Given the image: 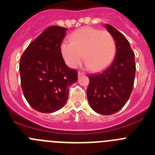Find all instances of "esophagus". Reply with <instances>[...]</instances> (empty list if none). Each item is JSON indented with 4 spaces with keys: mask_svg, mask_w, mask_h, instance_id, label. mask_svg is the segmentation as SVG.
<instances>
[{
    "mask_svg": "<svg viewBox=\"0 0 155 155\" xmlns=\"http://www.w3.org/2000/svg\"><path fill=\"white\" fill-rule=\"evenodd\" d=\"M82 75H84V73H82V72H80V71H79L78 73V77L82 76Z\"/></svg>",
    "mask_w": 155,
    "mask_h": 155,
    "instance_id": "34e87169",
    "label": "esophagus"
}]
</instances>
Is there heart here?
<instances>
[{
    "mask_svg": "<svg viewBox=\"0 0 155 155\" xmlns=\"http://www.w3.org/2000/svg\"><path fill=\"white\" fill-rule=\"evenodd\" d=\"M69 40L61 43V52L71 68H76L81 64L84 53L86 68L101 71L112 62L116 53L114 38L105 30L81 27L70 35Z\"/></svg>",
    "mask_w": 155,
    "mask_h": 155,
    "instance_id": "b5f03b06",
    "label": "heart"
}]
</instances>
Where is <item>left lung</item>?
<instances>
[{
	"mask_svg": "<svg viewBox=\"0 0 155 155\" xmlns=\"http://www.w3.org/2000/svg\"><path fill=\"white\" fill-rule=\"evenodd\" d=\"M105 26L116 42V56L105 71L88 77L87 97L91 109L105 116L120 111L128 101L134 87L136 64L126 37L110 25Z\"/></svg>",
	"mask_w": 155,
	"mask_h": 155,
	"instance_id": "left-lung-1",
	"label": "left lung"
}]
</instances>
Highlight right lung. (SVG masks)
<instances>
[{"label":"right lung","instance_id":"add662e5","mask_svg":"<svg viewBox=\"0 0 155 155\" xmlns=\"http://www.w3.org/2000/svg\"><path fill=\"white\" fill-rule=\"evenodd\" d=\"M67 28L50 26L28 45L19 64L25 98L31 107L51 113L64 106L78 71L66 65L61 45Z\"/></svg>","mask_w":155,"mask_h":155}]
</instances>
